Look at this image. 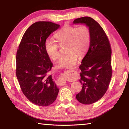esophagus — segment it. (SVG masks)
<instances>
[{
    "instance_id": "esophagus-1",
    "label": "esophagus",
    "mask_w": 129,
    "mask_h": 129,
    "mask_svg": "<svg viewBox=\"0 0 129 129\" xmlns=\"http://www.w3.org/2000/svg\"><path fill=\"white\" fill-rule=\"evenodd\" d=\"M66 84V82L64 80H58L57 81V85L60 86L62 85H64Z\"/></svg>"
}]
</instances>
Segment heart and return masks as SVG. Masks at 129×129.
<instances>
[{"instance_id": "1", "label": "heart", "mask_w": 129, "mask_h": 129, "mask_svg": "<svg viewBox=\"0 0 129 129\" xmlns=\"http://www.w3.org/2000/svg\"><path fill=\"white\" fill-rule=\"evenodd\" d=\"M90 36V29L86 25L77 27L65 25L54 35L58 44L51 39L45 41V51L52 60L56 61L60 54L59 45L66 44L64 51L67 53L59 58L57 66L61 68L72 67L77 62V57L82 58L88 51Z\"/></svg>"}]
</instances>
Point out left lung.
<instances>
[{
  "instance_id": "8db88e82",
  "label": "left lung",
  "mask_w": 129,
  "mask_h": 129,
  "mask_svg": "<svg viewBox=\"0 0 129 129\" xmlns=\"http://www.w3.org/2000/svg\"><path fill=\"white\" fill-rule=\"evenodd\" d=\"M73 23L85 24L90 31V46L79 67L82 88L76 94L80 103L89 105L101 99L108 90L112 76V49L103 28L91 17H80Z\"/></svg>"
}]
</instances>
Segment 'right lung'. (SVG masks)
I'll use <instances>...</instances> for the list:
<instances>
[{
  "mask_svg": "<svg viewBox=\"0 0 129 129\" xmlns=\"http://www.w3.org/2000/svg\"><path fill=\"white\" fill-rule=\"evenodd\" d=\"M59 27L51 21L34 23L25 32L17 50L16 74L21 90L38 106L53 103L59 91L49 75L53 64L44 47L47 39Z\"/></svg>",
  "mask_w": 129,
  "mask_h": 129,
  "instance_id": "obj_1",
  "label": "right lung"
}]
</instances>
